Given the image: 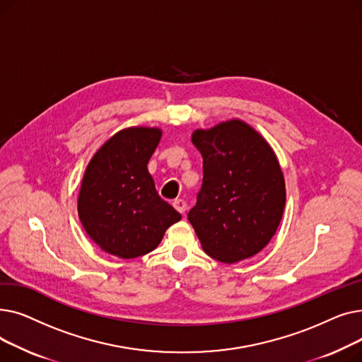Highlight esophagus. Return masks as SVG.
Masks as SVG:
<instances>
[{"instance_id":"obj_1","label":"esophagus","mask_w":362,"mask_h":362,"mask_svg":"<svg viewBox=\"0 0 362 362\" xmlns=\"http://www.w3.org/2000/svg\"><path fill=\"white\" fill-rule=\"evenodd\" d=\"M173 206L176 208V210H177L180 214H185V211H186V202H185L183 199H175Z\"/></svg>"}]
</instances>
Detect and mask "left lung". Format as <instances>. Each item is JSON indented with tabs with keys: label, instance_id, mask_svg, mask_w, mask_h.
Segmentation results:
<instances>
[{
	"label": "left lung",
	"instance_id": "left-lung-1",
	"mask_svg": "<svg viewBox=\"0 0 362 362\" xmlns=\"http://www.w3.org/2000/svg\"><path fill=\"white\" fill-rule=\"evenodd\" d=\"M202 185L187 220L211 258L233 264L258 254L280 224L286 189L274 152L239 120L195 130Z\"/></svg>",
	"mask_w": 362,
	"mask_h": 362
}]
</instances>
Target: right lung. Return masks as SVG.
<instances>
[{
  "instance_id": "right-lung-1",
  "label": "right lung",
  "mask_w": 362,
  "mask_h": 362,
  "mask_svg": "<svg viewBox=\"0 0 362 362\" xmlns=\"http://www.w3.org/2000/svg\"><path fill=\"white\" fill-rule=\"evenodd\" d=\"M161 139L160 129L117 132L93 156L78 201L89 238L105 252L136 258L156 250L182 216L158 195L148 161Z\"/></svg>"
}]
</instances>
